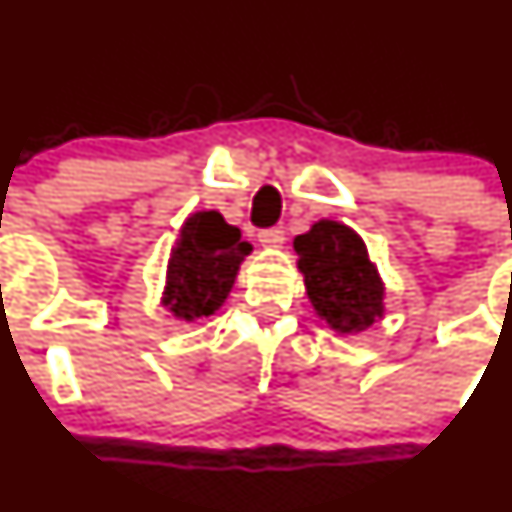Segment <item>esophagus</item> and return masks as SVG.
<instances>
[{"instance_id":"1","label":"esophagus","mask_w":512,"mask_h":512,"mask_svg":"<svg viewBox=\"0 0 512 512\" xmlns=\"http://www.w3.org/2000/svg\"><path fill=\"white\" fill-rule=\"evenodd\" d=\"M283 229L281 226H273V229H263L258 231V241H261L263 246H271V249H276V246L283 244Z\"/></svg>"}]
</instances>
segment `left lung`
Returning a JSON list of instances; mask_svg holds the SVG:
<instances>
[{
	"mask_svg": "<svg viewBox=\"0 0 512 512\" xmlns=\"http://www.w3.org/2000/svg\"><path fill=\"white\" fill-rule=\"evenodd\" d=\"M306 293L336 331H366L383 316V283L356 231L338 221H318L293 239Z\"/></svg>",
	"mask_w": 512,
	"mask_h": 512,
	"instance_id": "obj_1",
	"label": "left lung"
}]
</instances>
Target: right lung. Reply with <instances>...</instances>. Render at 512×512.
Listing matches in <instances>:
<instances>
[{"instance_id":"obj_1","label":"right lung","mask_w":512,"mask_h":512,"mask_svg":"<svg viewBox=\"0 0 512 512\" xmlns=\"http://www.w3.org/2000/svg\"><path fill=\"white\" fill-rule=\"evenodd\" d=\"M249 254V241L241 239V231L226 224L219 211L189 216L169 258L164 306L184 321L211 316L226 301Z\"/></svg>"}]
</instances>
